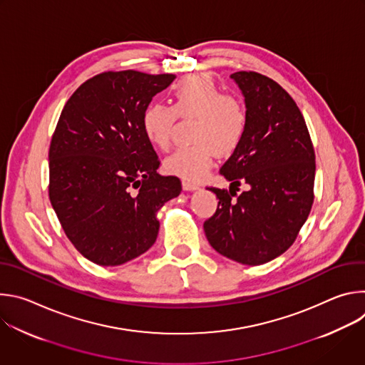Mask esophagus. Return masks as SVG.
Returning <instances> with one entry per match:
<instances>
[{"mask_svg":"<svg viewBox=\"0 0 365 365\" xmlns=\"http://www.w3.org/2000/svg\"><path fill=\"white\" fill-rule=\"evenodd\" d=\"M182 186H183L185 190H196V189H199V185H196L193 182H189V180H183Z\"/></svg>","mask_w":365,"mask_h":365,"instance_id":"1","label":"esophagus"}]
</instances>
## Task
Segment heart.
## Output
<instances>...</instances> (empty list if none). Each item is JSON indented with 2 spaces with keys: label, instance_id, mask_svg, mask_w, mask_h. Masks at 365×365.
I'll return each instance as SVG.
<instances>
[{
  "label": "heart",
  "instance_id": "obj_1",
  "mask_svg": "<svg viewBox=\"0 0 365 365\" xmlns=\"http://www.w3.org/2000/svg\"><path fill=\"white\" fill-rule=\"evenodd\" d=\"M172 107L150 103L141 114L145 138L160 150L170 144L176 117H196L190 145L180 147L165 160L168 173L189 182L200 180L212 169L218 151L232 153L248 128L250 114L244 99L222 93V88L206 75H189L170 88Z\"/></svg>",
  "mask_w": 365,
  "mask_h": 365
}]
</instances>
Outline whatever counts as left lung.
<instances>
[{
    "mask_svg": "<svg viewBox=\"0 0 365 365\" xmlns=\"http://www.w3.org/2000/svg\"><path fill=\"white\" fill-rule=\"evenodd\" d=\"M248 108L245 135L221 175L230 192L210 187L220 199L203 224L205 235L221 255L259 266L282 255L296 240L314 203L315 151L293 98L273 79L235 72ZM249 189L237 195V186Z\"/></svg>",
    "mask_w": 365,
    "mask_h": 365,
    "instance_id": "8db88e82",
    "label": "left lung"
}]
</instances>
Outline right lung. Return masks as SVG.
Listing matches in <instances>:
<instances>
[{
	"label": "right lung",
	"instance_id": "obj_1",
	"mask_svg": "<svg viewBox=\"0 0 365 365\" xmlns=\"http://www.w3.org/2000/svg\"><path fill=\"white\" fill-rule=\"evenodd\" d=\"M175 75L106 72L66 102L48 150V197L75 248L99 266H120L158 238V212L180 180L160 176L141 114Z\"/></svg>",
	"mask_w": 365,
	"mask_h": 365
}]
</instances>
